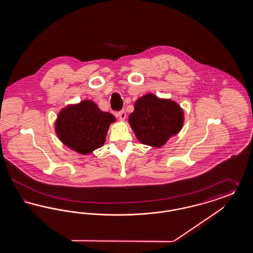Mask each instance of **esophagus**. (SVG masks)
I'll return each mask as SVG.
<instances>
[{"label":"esophagus","mask_w":253,"mask_h":253,"mask_svg":"<svg viewBox=\"0 0 253 253\" xmlns=\"http://www.w3.org/2000/svg\"><path fill=\"white\" fill-rule=\"evenodd\" d=\"M117 116L120 118L121 121H125V119H126V113H125V111L119 112V113L117 114Z\"/></svg>","instance_id":"esophagus-1"}]
</instances>
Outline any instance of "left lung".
<instances>
[{
    "label": "left lung",
    "instance_id": "1",
    "mask_svg": "<svg viewBox=\"0 0 253 253\" xmlns=\"http://www.w3.org/2000/svg\"><path fill=\"white\" fill-rule=\"evenodd\" d=\"M134 111L129 116V124L137 140L153 148H160L180 132L184 124V111L169 99L149 93L134 102Z\"/></svg>",
    "mask_w": 253,
    "mask_h": 253
}]
</instances>
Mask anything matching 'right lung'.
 <instances>
[{
  "mask_svg": "<svg viewBox=\"0 0 253 253\" xmlns=\"http://www.w3.org/2000/svg\"><path fill=\"white\" fill-rule=\"evenodd\" d=\"M115 121L112 114L100 111L94 101L85 99L60 110L55 132L62 144L88 156L104 145L109 127Z\"/></svg>",
  "mask_w": 253,
  "mask_h": 253,
  "instance_id": "right-lung-1",
  "label": "right lung"
}]
</instances>
